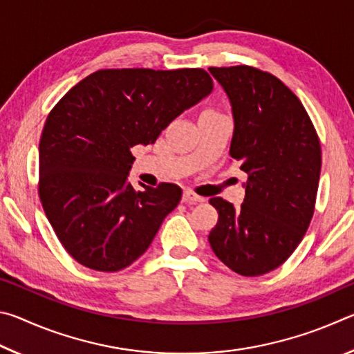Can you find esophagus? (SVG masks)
Returning a JSON list of instances; mask_svg holds the SVG:
<instances>
[{"label": "esophagus", "mask_w": 354, "mask_h": 354, "mask_svg": "<svg viewBox=\"0 0 354 354\" xmlns=\"http://www.w3.org/2000/svg\"><path fill=\"white\" fill-rule=\"evenodd\" d=\"M183 201L184 203H200V201H203V198H201V196L196 195V194H194V192H192V190H184Z\"/></svg>", "instance_id": "obj_1"}]
</instances>
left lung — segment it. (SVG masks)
<instances>
[{
  "label": "left lung",
  "instance_id": "1",
  "mask_svg": "<svg viewBox=\"0 0 354 354\" xmlns=\"http://www.w3.org/2000/svg\"><path fill=\"white\" fill-rule=\"evenodd\" d=\"M209 71L231 103L230 154L248 175L239 209L220 196L209 200L218 212L209 243L232 272L259 277L286 262L308 230L320 140L301 101L277 76L248 65Z\"/></svg>",
  "mask_w": 354,
  "mask_h": 354
}]
</instances>
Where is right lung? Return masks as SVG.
I'll use <instances>...</instances> for the list:
<instances>
[{"label": "right lung", "mask_w": 354, "mask_h": 354, "mask_svg": "<svg viewBox=\"0 0 354 354\" xmlns=\"http://www.w3.org/2000/svg\"><path fill=\"white\" fill-rule=\"evenodd\" d=\"M212 88L201 68L98 70L53 107L39 143V195L81 266L118 272L148 250L183 190L169 183L136 190L131 148L154 143Z\"/></svg>", "instance_id": "add662e5"}]
</instances>
